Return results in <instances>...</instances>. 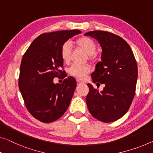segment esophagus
Here are the masks:
<instances>
[{
  "mask_svg": "<svg viewBox=\"0 0 153 153\" xmlns=\"http://www.w3.org/2000/svg\"><path fill=\"white\" fill-rule=\"evenodd\" d=\"M76 83H77V85H80V84H83L82 82H81L80 80H79V79H77V80H76Z\"/></svg>",
  "mask_w": 153,
  "mask_h": 153,
  "instance_id": "1",
  "label": "esophagus"
}]
</instances>
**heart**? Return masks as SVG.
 <instances>
[{"label": "heart", "instance_id": "1", "mask_svg": "<svg viewBox=\"0 0 153 153\" xmlns=\"http://www.w3.org/2000/svg\"><path fill=\"white\" fill-rule=\"evenodd\" d=\"M74 44L79 49L82 50L87 54V59L91 62H95L97 60V55L96 53L97 46L95 42L91 38L83 36L75 41ZM60 57L65 64H69L71 60V47L69 43L66 42L60 49ZM91 72V68L88 65L79 66L72 65L69 68V73L71 76L79 79L85 78L86 75Z\"/></svg>", "mask_w": 153, "mask_h": 153}]
</instances>
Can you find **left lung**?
<instances>
[{
	"instance_id": "8db88e82",
	"label": "left lung",
	"mask_w": 153,
	"mask_h": 153,
	"mask_svg": "<svg viewBox=\"0 0 153 153\" xmlns=\"http://www.w3.org/2000/svg\"><path fill=\"white\" fill-rule=\"evenodd\" d=\"M98 40L102 61L91 74L93 83L104 84L103 91L91 84L86 104L95 119L104 123L115 122L127 113L135 96L137 65L128 44L120 36L105 31H92L84 34Z\"/></svg>"
}]
</instances>
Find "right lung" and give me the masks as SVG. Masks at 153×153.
Here are the masks:
<instances>
[{"label":"right lung","mask_w":153,"mask_h":153,"mask_svg":"<svg viewBox=\"0 0 153 153\" xmlns=\"http://www.w3.org/2000/svg\"><path fill=\"white\" fill-rule=\"evenodd\" d=\"M80 33L74 29L41 34L22 56L18 86L27 110L43 123L59 119L69 106L77 85L76 79L69 76L62 84H54L53 78L65 73L62 70L61 47Z\"/></svg>","instance_id":"obj_1"}]
</instances>
